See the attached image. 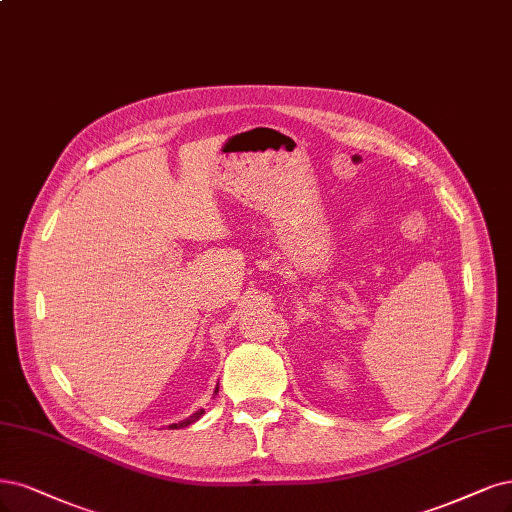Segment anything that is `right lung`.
<instances>
[{
  "label": "right lung",
  "instance_id": "obj_1",
  "mask_svg": "<svg viewBox=\"0 0 512 512\" xmlns=\"http://www.w3.org/2000/svg\"><path fill=\"white\" fill-rule=\"evenodd\" d=\"M201 415H203V411H199V413H195V415H192V417H188V419L180 421V424H171L169 428H173V430H178V428H186V426H190V424H192V421H197Z\"/></svg>",
  "mask_w": 512,
  "mask_h": 512
}]
</instances>
